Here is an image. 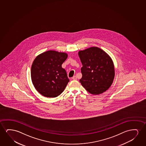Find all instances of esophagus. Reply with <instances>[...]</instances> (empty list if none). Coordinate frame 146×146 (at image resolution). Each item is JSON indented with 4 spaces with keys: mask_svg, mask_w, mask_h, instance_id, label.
Here are the masks:
<instances>
[{
    "mask_svg": "<svg viewBox=\"0 0 146 146\" xmlns=\"http://www.w3.org/2000/svg\"><path fill=\"white\" fill-rule=\"evenodd\" d=\"M72 79H73V80H77V77H76V76H74L72 77Z\"/></svg>",
    "mask_w": 146,
    "mask_h": 146,
    "instance_id": "34e87169",
    "label": "esophagus"
}]
</instances>
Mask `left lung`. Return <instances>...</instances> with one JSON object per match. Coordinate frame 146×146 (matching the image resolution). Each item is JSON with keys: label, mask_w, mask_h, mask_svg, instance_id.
<instances>
[{"label": "left lung", "mask_w": 146, "mask_h": 146, "mask_svg": "<svg viewBox=\"0 0 146 146\" xmlns=\"http://www.w3.org/2000/svg\"><path fill=\"white\" fill-rule=\"evenodd\" d=\"M82 67L81 84L93 95L102 94L112 85L114 76V64L111 58L100 48L93 47L78 53Z\"/></svg>", "instance_id": "1"}]
</instances>
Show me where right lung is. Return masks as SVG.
Here are the masks:
<instances>
[{
	"label": "right lung",
	"instance_id": "add662e5",
	"mask_svg": "<svg viewBox=\"0 0 146 146\" xmlns=\"http://www.w3.org/2000/svg\"><path fill=\"white\" fill-rule=\"evenodd\" d=\"M67 54L48 51L36 57L32 63L31 76L37 91L46 97L54 98L64 91L69 81L62 64Z\"/></svg>",
	"mask_w": 146,
	"mask_h": 146
}]
</instances>
